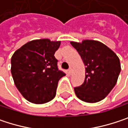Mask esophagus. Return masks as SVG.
I'll use <instances>...</instances> for the list:
<instances>
[{
  "instance_id": "esophagus-1",
  "label": "esophagus",
  "mask_w": 128,
  "mask_h": 128,
  "mask_svg": "<svg viewBox=\"0 0 128 128\" xmlns=\"http://www.w3.org/2000/svg\"><path fill=\"white\" fill-rule=\"evenodd\" d=\"M68 72H69L70 75H71V74L72 73V68H70V69L68 70Z\"/></svg>"
}]
</instances>
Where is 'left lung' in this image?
Returning <instances> with one entry per match:
<instances>
[{
    "instance_id": "obj_1",
    "label": "left lung",
    "mask_w": 128,
    "mask_h": 128,
    "mask_svg": "<svg viewBox=\"0 0 128 128\" xmlns=\"http://www.w3.org/2000/svg\"><path fill=\"white\" fill-rule=\"evenodd\" d=\"M85 66L84 83L75 88L76 96L88 103L104 99L116 85L121 64L115 52L103 43L94 40L71 41Z\"/></svg>"
}]
</instances>
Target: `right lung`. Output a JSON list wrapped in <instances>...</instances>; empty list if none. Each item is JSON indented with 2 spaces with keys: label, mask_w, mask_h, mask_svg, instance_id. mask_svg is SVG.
Returning a JSON list of instances; mask_svg holds the SVG:
<instances>
[{
  "label": "right lung",
  "mask_w": 128,
  "mask_h": 128,
  "mask_svg": "<svg viewBox=\"0 0 128 128\" xmlns=\"http://www.w3.org/2000/svg\"><path fill=\"white\" fill-rule=\"evenodd\" d=\"M60 40H32L18 50L11 58V73L20 94L30 102L44 104L56 94L59 79L65 76L58 70L54 54Z\"/></svg>",
  "instance_id": "add662e5"
}]
</instances>
